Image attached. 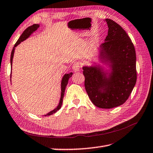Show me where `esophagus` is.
<instances>
[{"label": "esophagus", "instance_id": "1", "mask_svg": "<svg viewBox=\"0 0 153 153\" xmlns=\"http://www.w3.org/2000/svg\"><path fill=\"white\" fill-rule=\"evenodd\" d=\"M72 68H73V70L74 71H79V68H80V63H79V62H75V63L73 64Z\"/></svg>", "mask_w": 153, "mask_h": 153}]
</instances>
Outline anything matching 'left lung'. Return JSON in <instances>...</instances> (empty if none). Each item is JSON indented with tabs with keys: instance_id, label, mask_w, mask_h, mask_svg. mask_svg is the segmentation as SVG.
Returning a JSON list of instances; mask_svg holds the SVG:
<instances>
[{
	"instance_id": "8db88e82",
	"label": "left lung",
	"mask_w": 153,
	"mask_h": 153,
	"mask_svg": "<svg viewBox=\"0 0 153 153\" xmlns=\"http://www.w3.org/2000/svg\"><path fill=\"white\" fill-rule=\"evenodd\" d=\"M108 30L101 44L100 59L111 63L112 73L107 78L99 67H84V86L96 107L111 108L123 104L135 86L136 56L134 44L122 27L106 19ZM103 90L102 91V89Z\"/></svg>"
}]
</instances>
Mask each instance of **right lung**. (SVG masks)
Segmentation results:
<instances>
[{"label":"right lung","mask_w":153,"mask_h":153,"mask_svg":"<svg viewBox=\"0 0 153 153\" xmlns=\"http://www.w3.org/2000/svg\"><path fill=\"white\" fill-rule=\"evenodd\" d=\"M38 27H39V25H38V24H33L32 25H31V26H29L27 28H26V29H25L24 31V32L22 33V34L21 35L19 39L17 40V42L15 44L14 47H13V50L11 51V67H12V61H13V57L15 48L16 47V46L18 45H19V44L21 42H22V41L25 40V39H26V38L29 37V36L31 34H32V33L33 32H34V31H36V30L38 29ZM72 74H73L72 73H69L68 74H65L63 76V79H62V82H61V99H60V101H59V105L53 111H51V112H49L48 113L46 114V115H45V116H48V115H53V113H55L56 111H59L61 108L62 103H63V97H64V94H65V88H66L67 85V83H68V80L69 79V77H71Z\"/></svg>","instance_id":"right-lung-1"}]
</instances>
